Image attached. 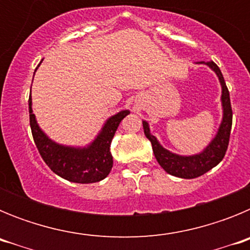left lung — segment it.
I'll use <instances>...</instances> for the list:
<instances>
[{"mask_svg": "<svg viewBox=\"0 0 250 250\" xmlns=\"http://www.w3.org/2000/svg\"><path fill=\"white\" fill-rule=\"evenodd\" d=\"M196 63H204V65L209 66L215 72L220 81V85H222L223 119L215 138L210 141V144L208 145L202 152L195 154V155H178V154H174V152L169 151V150L161 146L155 136L150 134L149 124L146 121H143L145 136L151 143L152 151H154V155H155L160 167L170 175L183 179L198 178V176L203 175V174H205L210 169H213L214 167H216L223 160L225 152H227V149H228L231 121H233V111H231L229 91L227 85H225L224 77H223L220 68L213 61H209V62L200 61V62Z\"/></svg>", "mask_w": 250, "mask_h": 250, "instance_id": "1", "label": "left lung"}]
</instances>
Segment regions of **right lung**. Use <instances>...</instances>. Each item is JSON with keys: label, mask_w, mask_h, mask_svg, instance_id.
<instances>
[{"label": "right lung", "mask_w": 250, "mask_h": 250, "mask_svg": "<svg viewBox=\"0 0 250 250\" xmlns=\"http://www.w3.org/2000/svg\"><path fill=\"white\" fill-rule=\"evenodd\" d=\"M30 126L34 141L40 155L55 174L68 182L90 184L100 182L109 175L112 167V155L110 145L121 123L129 110H123L109 118L104 124L100 134L91 144L85 147L60 145L51 140L40 129L35 114L32 112V99H28Z\"/></svg>", "instance_id": "obj_1"}]
</instances>
